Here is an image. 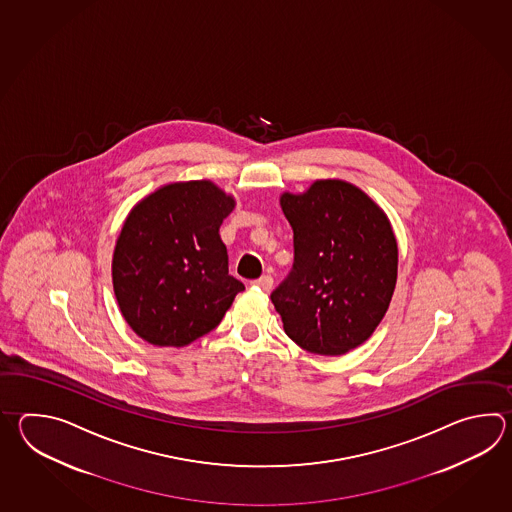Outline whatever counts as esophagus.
<instances>
[{
    "label": "esophagus",
    "instance_id": "1",
    "mask_svg": "<svg viewBox=\"0 0 512 512\" xmlns=\"http://www.w3.org/2000/svg\"><path fill=\"white\" fill-rule=\"evenodd\" d=\"M252 285H256V287H260L261 291H271L272 287V276L271 274H263L261 278L258 280H254Z\"/></svg>",
    "mask_w": 512,
    "mask_h": 512
}]
</instances>
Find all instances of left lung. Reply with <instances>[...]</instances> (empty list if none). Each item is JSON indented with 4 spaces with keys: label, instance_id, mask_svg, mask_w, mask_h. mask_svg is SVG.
Wrapping results in <instances>:
<instances>
[{
    "label": "left lung",
    "instance_id": "obj_1",
    "mask_svg": "<svg viewBox=\"0 0 512 512\" xmlns=\"http://www.w3.org/2000/svg\"><path fill=\"white\" fill-rule=\"evenodd\" d=\"M293 269L271 293L287 337L318 355H344L381 324L397 282V241L381 208L346 181L283 194Z\"/></svg>",
    "mask_w": 512,
    "mask_h": 512
}]
</instances>
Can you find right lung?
Masks as SVG:
<instances>
[{
    "instance_id": "right-lung-1",
    "label": "right lung",
    "mask_w": 512,
    "mask_h": 512,
    "mask_svg": "<svg viewBox=\"0 0 512 512\" xmlns=\"http://www.w3.org/2000/svg\"><path fill=\"white\" fill-rule=\"evenodd\" d=\"M234 199L210 181L163 186L133 208L113 252V289L131 329L181 348L218 326L245 285L219 238Z\"/></svg>"
}]
</instances>
